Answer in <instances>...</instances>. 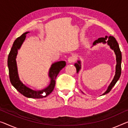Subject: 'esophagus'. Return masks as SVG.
<instances>
[{"instance_id":"34e87169","label":"esophagus","mask_w":128,"mask_h":128,"mask_svg":"<svg viewBox=\"0 0 128 128\" xmlns=\"http://www.w3.org/2000/svg\"><path fill=\"white\" fill-rule=\"evenodd\" d=\"M75 60H76L75 56H69V57L68 58V63H70V64H71V63L74 62V61H75Z\"/></svg>"}]
</instances>
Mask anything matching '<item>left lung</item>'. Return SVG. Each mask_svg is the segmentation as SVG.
I'll return each mask as SVG.
<instances>
[{
	"mask_svg": "<svg viewBox=\"0 0 128 128\" xmlns=\"http://www.w3.org/2000/svg\"><path fill=\"white\" fill-rule=\"evenodd\" d=\"M99 43H103V44H108L110 46V48L114 51V52L116 56V74L115 76H114L113 80H112L110 84L108 86V89L106 90L105 93H104L102 95H105V94H107L109 92H110L112 88L115 84H116L117 80L120 77L121 74V60H122V55L121 52L120 51V49L119 48V45L118 44L117 40H116L114 37L112 36H106L105 38H98L97 40H96L93 42V45H96L97 44H99ZM76 66V72H79L80 68H81V66H80V60H78L77 63H76L74 64Z\"/></svg>",
	"mask_w": 128,
	"mask_h": 128,
	"instance_id": "1",
	"label": "left lung"
}]
</instances>
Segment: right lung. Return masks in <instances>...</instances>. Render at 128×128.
Segmentation results:
<instances>
[{
	"label": "right lung",
	"mask_w": 128,
	"mask_h": 128,
	"mask_svg": "<svg viewBox=\"0 0 128 128\" xmlns=\"http://www.w3.org/2000/svg\"><path fill=\"white\" fill-rule=\"evenodd\" d=\"M29 32H26L14 41L8 56V68L10 82L12 86L19 93L25 97L32 98H42L48 96L54 89L56 79L58 74L64 66L65 61H59L52 64L49 70L48 76L50 78L49 85L45 89L40 90H34L27 87L19 79L16 65V58L18 50L20 48L22 44L26 39V34Z\"/></svg>",
	"instance_id": "add662e5"
}]
</instances>
